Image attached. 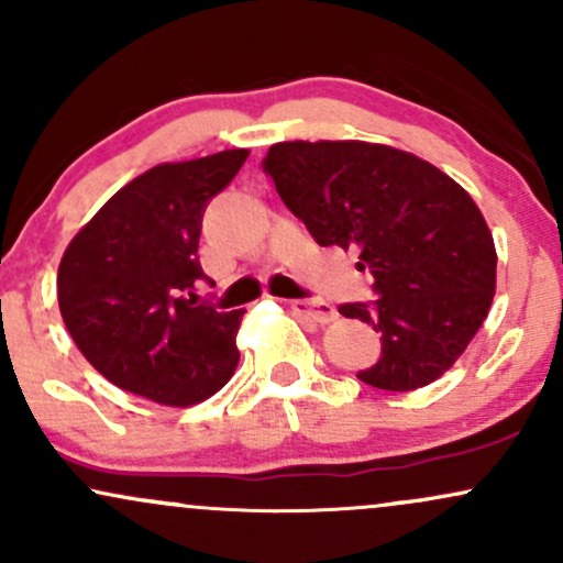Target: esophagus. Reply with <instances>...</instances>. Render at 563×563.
Segmentation results:
<instances>
[{
    "instance_id": "34e87169",
    "label": "esophagus",
    "mask_w": 563,
    "mask_h": 563,
    "mask_svg": "<svg viewBox=\"0 0 563 563\" xmlns=\"http://www.w3.org/2000/svg\"><path fill=\"white\" fill-rule=\"evenodd\" d=\"M290 309H294L296 314H301V318L318 322V325H328V322L335 320V309L328 301L296 299V301H290Z\"/></svg>"
}]
</instances>
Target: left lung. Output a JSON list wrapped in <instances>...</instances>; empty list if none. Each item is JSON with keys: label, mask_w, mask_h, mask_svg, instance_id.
<instances>
[{"label": "left lung", "mask_w": 563, "mask_h": 563, "mask_svg": "<svg viewBox=\"0 0 563 563\" xmlns=\"http://www.w3.org/2000/svg\"><path fill=\"white\" fill-rule=\"evenodd\" d=\"M262 166L314 241L360 251L357 267L376 280V301L339 307L380 333L378 363L357 378L412 391L444 376L495 296V241L474 198L429 161L378 142H277Z\"/></svg>", "instance_id": "8db88e82"}]
</instances>
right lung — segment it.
<instances>
[{"mask_svg": "<svg viewBox=\"0 0 563 563\" xmlns=\"http://www.w3.org/2000/svg\"><path fill=\"white\" fill-rule=\"evenodd\" d=\"M249 151L158 164L76 232L57 267V303L79 352L119 389L190 407L235 373L243 309L198 303L200 222ZM191 299L187 300L186 296Z\"/></svg>", "mask_w": 563, "mask_h": 563, "instance_id": "add662e5", "label": "right lung"}]
</instances>
